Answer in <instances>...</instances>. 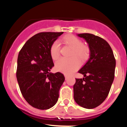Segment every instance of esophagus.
I'll list each match as a JSON object with an SVG mask.
<instances>
[{"label": "esophagus", "mask_w": 127, "mask_h": 127, "mask_svg": "<svg viewBox=\"0 0 127 127\" xmlns=\"http://www.w3.org/2000/svg\"><path fill=\"white\" fill-rule=\"evenodd\" d=\"M64 76H65V80H67V79H68V76H67V75H64Z\"/></svg>", "instance_id": "esophagus-1"}]
</instances>
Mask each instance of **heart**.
<instances>
[{
	"mask_svg": "<svg viewBox=\"0 0 127 127\" xmlns=\"http://www.w3.org/2000/svg\"><path fill=\"white\" fill-rule=\"evenodd\" d=\"M63 41L65 45L72 47L70 59H61L55 63V69L65 75H71L79 67L80 63L76 56L81 60H85L88 57L90 49L87 45L82 43L76 36L68 34L63 37ZM60 45L59 41L55 40L52 43L49 48V53L51 59L56 60L59 58L60 54Z\"/></svg>",
	"mask_w": 127,
	"mask_h": 127,
	"instance_id": "1",
	"label": "heart"
}]
</instances>
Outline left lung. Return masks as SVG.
Here are the masks:
<instances>
[{
    "label": "left lung",
    "instance_id": "left-lung-1",
    "mask_svg": "<svg viewBox=\"0 0 127 127\" xmlns=\"http://www.w3.org/2000/svg\"><path fill=\"white\" fill-rule=\"evenodd\" d=\"M78 36L88 43L90 57L78 71L84 78L76 79L73 97L81 107L93 109L108 95L115 78L116 60L111 47L104 39L90 33Z\"/></svg>",
    "mask_w": 127,
    "mask_h": 127
}]
</instances>
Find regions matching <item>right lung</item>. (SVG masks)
Instances as JSON below:
<instances>
[{"label":"right lung","instance_id":"1","mask_svg":"<svg viewBox=\"0 0 127 127\" xmlns=\"http://www.w3.org/2000/svg\"><path fill=\"white\" fill-rule=\"evenodd\" d=\"M63 32H41L26 42L18 54L17 79L23 97L30 105L40 110L56 104L65 78L62 73H50L54 65L51 45Z\"/></svg>","mask_w":127,"mask_h":127}]
</instances>
